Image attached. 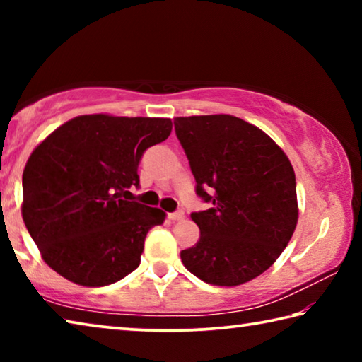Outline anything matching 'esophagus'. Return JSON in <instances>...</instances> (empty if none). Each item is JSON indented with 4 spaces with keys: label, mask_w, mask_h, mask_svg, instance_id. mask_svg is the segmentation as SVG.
I'll return each mask as SVG.
<instances>
[{
    "label": "esophagus",
    "mask_w": 362,
    "mask_h": 362,
    "mask_svg": "<svg viewBox=\"0 0 362 362\" xmlns=\"http://www.w3.org/2000/svg\"><path fill=\"white\" fill-rule=\"evenodd\" d=\"M183 217H185V212H183L182 209H177L175 212L169 214V218L174 220V222H179V220H183Z\"/></svg>",
    "instance_id": "obj_1"
}]
</instances>
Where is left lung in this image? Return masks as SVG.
Here are the masks:
<instances>
[{
	"label": "left lung",
	"mask_w": 362,
	"mask_h": 362,
	"mask_svg": "<svg viewBox=\"0 0 362 362\" xmlns=\"http://www.w3.org/2000/svg\"><path fill=\"white\" fill-rule=\"evenodd\" d=\"M196 180L212 206L193 212L199 241L180 252L196 278L240 286L260 276L291 241L298 220L296 174L286 153L259 127L231 115L174 119Z\"/></svg>",
	"instance_id": "left-lung-1"
}]
</instances>
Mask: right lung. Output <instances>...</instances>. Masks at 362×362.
<instances>
[{
    "instance_id": "right-lung-1",
    "label": "right lung",
    "mask_w": 362,
    "mask_h": 362,
    "mask_svg": "<svg viewBox=\"0 0 362 362\" xmlns=\"http://www.w3.org/2000/svg\"><path fill=\"white\" fill-rule=\"evenodd\" d=\"M170 131L169 118L83 115L36 146L22 175V217L54 272L100 287L139 267L146 233L166 214L122 194L139 187L144 151Z\"/></svg>"
}]
</instances>
